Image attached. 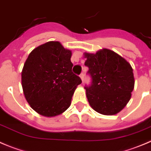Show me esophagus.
I'll return each mask as SVG.
<instances>
[{"instance_id":"1","label":"esophagus","mask_w":151,"mask_h":151,"mask_svg":"<svg viewBox=\"0 0 151 151\" xmlns=\"http://www.w3.org/2000/svg\"><path fill=\"white\" fill-rule=\"evenodd\" d=\"M80 77L81 78V80H82L83 82V79H84V74H83V73H82V74H80Z\"/></svg>"}]
</instances>
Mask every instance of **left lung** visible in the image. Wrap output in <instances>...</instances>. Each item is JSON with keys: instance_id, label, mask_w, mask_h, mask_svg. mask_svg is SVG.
I'll list each match as a JSON object with an SVG mask.
<instances>
[{"instance_id": "1", "label": "left lung", "mask_w": 151, "mask_h": 151, "mask_svg": "<svg viewBox=\"0 0 151 151\" xmlns=\"http://www.w3.org/2000/svg\"><path fill=\"white\" fill-rule=\"evenodd\" d=\"M90 84H86L89 104L99 114L114 115L124 108L134 89L130 64L114 51L103 49L96 54L84 53Z\"/></svg>"}]
</instances>
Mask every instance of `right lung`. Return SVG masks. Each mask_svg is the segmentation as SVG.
Segmentation results:
<instances>
[{"instance_id":"add662e5","label":"right lung","mask_w":151,"mask_h":151,"mask_svg":"<svg viewBox=\"0 0 151 151\" xmlns=\"http://www.w3.org/2000/svg\"><path fill=\"white\" fill-rule=\"evenodd\" d=\"M71 52L59 42L50 41L28 55L22 72V86L33 110L45 116H55L70 105L81 77L72 72Z\"/></svg>"}]
</instances>
